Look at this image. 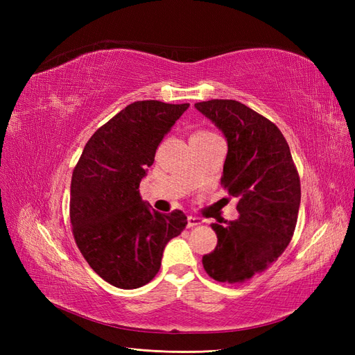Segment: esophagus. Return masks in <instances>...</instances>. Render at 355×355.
Returning <instances> with one entry per match:
<instances>
[{
	"mask_svg": "<svg viewBox=\"0 0 355 355\" xmlns=\"http://www.w3.org/2000/svg\"><path fill=\"white\" fill-rule=\"evenodd\" d=\"M200 223H202V220L200 218H196V216H192V214H189V216H188V228L197 227V225H200Z\"/></svg>",
	"mask_w": 355,
	"mask_h": 355,
	"instance_id": "1",
	"label": "esophagus"
}]
</instances>
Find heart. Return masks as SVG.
Instances as JSON below:
<instances>
[{"label":"heart","instance_id":"1","mask_svg":"<svg viewBox=\"0 0 355 355\" xmlns=\"http://www.w3.org/2000/svg\"><path fill=\"white\" fill-rule=\"evenodd\" d=\"M209 135H211V133H209V132H197V133H194L192 136H209Z\"/></svg>","mask_w":355,"mask_h":355}]
</instances>
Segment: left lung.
Returning <instances> with one entry per match:
<instances>
[{"label":"left lung","mask_w":355,"mask_h":355,"mask_svg":"<svg viewBox=\"0 0 355 355\" xmlns=\"http://www.w3.org/2000/svg\"><path fill=\"white\" fill-rule=\"evenodd\" d=\"M196 108L227 139L222 184L240 198L239 218L211 223L218 244L202 256L213 280L241 283L280 256L296 227L300 180L283 133L237 101L213 99Z\"/></svg>","instance_id":"1"}]
</instances>
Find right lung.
<instances>
[{
	"label": "right lung",
	"instance_id": "add662e5",
	"mask_svg": "<svg viewBox=\"0 0 355 355\" xmlns=\"http://www.w3.org/2000/svg\"><path fill=\"white\" fill-rule=\"evenodd\" d=\"M188 108L159 101L127 105L94 132L73 168L75 243L92 270L118 288L151 282L166 244L188 223L182 210L159 213L139 194L159 142Z\"/></svg>",
	"mask_w": 355,
	"mask_h": 355
}]
</instances>
